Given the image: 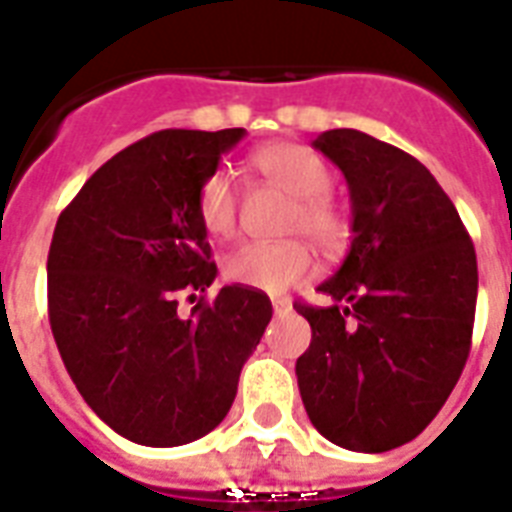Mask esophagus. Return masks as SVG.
Segmentation results:
<instances>
[{
	"label": "esophagus",
	"mask_w": 512,
	"mask_h": 512,
	"mask_svg": "<svg viewBox=\"0 0 512 512\" xmlns=\"http://www.w3.org/2000/svg\"><path fill=\"white\" fill-rule=\"evenodd\" d=\"M273 313L276 316H289L292 313V303H289L287 297H273Z\"/></svg>",
	"instance_id": "obj_1"
}]
</instances>
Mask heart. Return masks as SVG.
<instances>
[{"label":"heart","instance_id":"heart-1","mask_svg":"<svg viewBox=\"0 0 512 512\" xmlns=\"http://www.w3.org/2000/svg\"><path fill=\"white\" fill-rule=\"evenodd\" d=\"M252 164L268 183L279 185L281 191L295 199V207L287 217V233H300L321 252H337L345 247L348 217L327 196L332 188V172L319 154L297 143H273L260 148L252 156ZM196 209L209 236H233L239 223V199L228 172L215 170L204 177L196 196ZM223 271L233 284L279 295L311 276L313 255L297 239L255 241L225 257Z\"/></svg>","mask_w":512,"mask_h":512}]
</instances>
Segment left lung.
Wrapping results in <instances>:
<instances>
[{"label": "left lung", "mask_w": 512, "mask_h": 512, "mask_svg": "<svg viewBox=\"0 0 512 512\" xmlns=\"http://www.w3.org/2000/svg\"><path fill=\"white\" fill-rule=\"evenodd\" d=\"M345 175L353 241L319 292L297 303L311 348L297 385L313 428L350 452L412 441L446 404L468 361L476 319V249L428 167L358 130L313 140Z\"/></svg>", "instance_id": "8db88e82"}]
</instances>
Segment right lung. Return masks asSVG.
<instances>
[{"label": "right lung", "mask_w": 512, "mask_h": 512, "mask_svg": "<svg viewBox=\"0 0 512 512\" xmlns=\"http://www.w3.org/2000/svg\"><path fill=\"white\" fill-rule=\"evenodd\" d=\"M244 135L162 130L132 143L52 233L47 305L60 358L92 412L135 444L183 446L215 430L273 316L268 295L239 284L191 316L177 311V292H207L217 276L196 196Z\"/></svg>", "instance_id": "obj_1"}]
</instances>
